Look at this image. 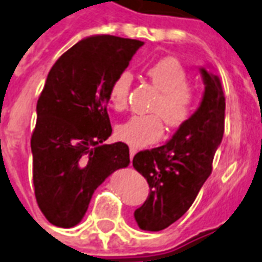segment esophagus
Returning <instances> with one entry per match:
<instances>
[{"label":"esophagus","mask_w":262,"mask_h":262,"mask_svg":"<svg viewBox=\"0 0 262 262\" xmlns=\"http://www.w3.org/2000/svg\"><path fill=\"white\" fill-rule=\"evenodd\" d=\"M129 154H130V159H133V157L137 154V148H136V147H130V148H129Z\"/></svg>","instance_id":"34e87169"}]
</instances>
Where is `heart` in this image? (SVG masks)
I'll return each instance as SVG.
<instances>
[{"instance_id":"1","label":"heart","mask_w":262,"mask_h":262,"mask_svg":"<svg viewBox=\"0 0 262 262\" xmlns=\"http://www.w3.org/2000/svg\"><path fill=\"white\" fill-rule=\"evenodd\" d=\"M147 74L154 86L161 92L159 99L152 105V113L158 115H135L117 129L118 139L133 147H145L162 139L165 129L159 115L169 126L177 127L188 121L196 105V95L187 85V71L177 59L158 60ZM132 81L133 75L129 71H122L110 86V103L118 111L127 107Z\"/></svg>"}]
</instances>
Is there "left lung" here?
I'll return each mask as SVG.
<instances>
[{
    "label": "left lung",
    "mask_w": 262,
    "mask_h": 262,
    "mask_svg": "<svg viewBox=\"0 0 262 262\" xmlns=\"http://www.w3.org/2000/svg\"><path fill=\"white\" fill-rule=\"evenodd\" d=\"M205 83L201 104L173 137L158 148L140 151L133 167L149 185L135 220L144 231H162L187 213L211 173L224 135L225 97L220 78L199 69Z\"/></svg>",
    "instance_id": "8db88e82"
}]
</instances>
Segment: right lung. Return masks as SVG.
I'll return each instance as SVG.
<instances>
[{"mask_svg":"<svg viewBox=\"0 0 262 262\" xmlns=\"http://www.w3.org/2000/svg\"><path fill=\"white\" fill-rule=\"evenodd\" d=\"M143 45L91 35L60 56L48 74L37 103L31 152L37 203L56 227L79 224L96 188L130 163L125 143L103 141L113 133L110 86Z\"/></svg>","mask_w":262,"mask_h":262,"instance_id":"right-lung-1","label":"right lung"}]
</instances>
